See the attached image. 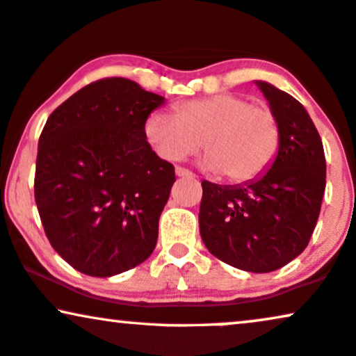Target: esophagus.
<instances>
[{
  "label": "esophagus",
  "instance_id": "obj_1",
  "mask_svg": "<svg viewBox=\"0 0 356 356\" xmlns=\"http://www.w3.org/2000/svg\"><path fill=\"white\" fill-rule=\"evenodd\" d=\"M175 174H177L179 177H195V174L191 172V170L186 168H181V165H177V168H175Z\"/></svg>",
  "mask_w": 356,
  "mask_h": 356
}]
</instances>
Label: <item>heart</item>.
Returning <instances> with one entry per match:
<instances>
[{"instance_id": "b5f03b06", "label": "heart", "mask_w": 356, "mask_h": 356, "mask_svg": "<svg viewBox=\"0 0 356 356\" xmlns=\"http://www.w3.org/2000/svg\"><path fill=\"white\" fill-rule=\"evenodd\" d=\"M174 113L154 111L145 124L152 149L165 161H181L202 149L205 168L230 182H248L271 165L279 149V123L269 106L240 93L177 103Z\"/></svg>"}]
</instances>
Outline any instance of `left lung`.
<instances>
[{"label":"left lung","instance_id":"left-lung-1","mask_svg":"<svg viewBox=\"0 0 356 356\" xmlns=\"http://www.w3.org/2000/svg\"><path fill=\"white\" fill-rule=\"evenodd\" d=\"M258 87L279 123L276 161L245 186L202 182L199 225L207 250L223 263L269 273L309 245L325 192V154L305 108L266 82Z\"/></svg>","mask_w":356,"mask_h":356}]
</instances>
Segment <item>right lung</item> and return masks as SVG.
<instances>
[{
    "label": "right lung",
    "instance_id": "1",
    "mask_svg": "<svg viewBox=\"0 0 356 356\" xmlns=\"http://www.w3.org/2000/svg\"><path fill=\"white\" fill-rule=\"evenodd\" d=\"M164 97L121 77L80 88L39 138L34 199L52 248L72 268L108 277L149 258L175 181L145 124Z\"/></svg>",
    "mask_w": 356,
    "mask_h": 356
}]
</instances>
